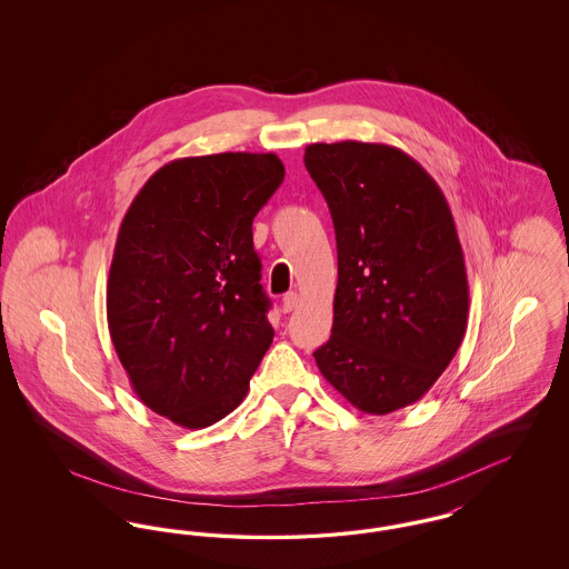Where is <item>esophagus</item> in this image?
Listing matches in <instances>:
<instances>
[{
	"instance_id": "1",
	"label": "esophagus",
	"mask_w": 569,
	"mask_h": 569,
	"mask_svg": "<svg viewBox=\"0 0 569 569\" xmlns=\"http://www.w3.org/2000/svg\"><path fill=\"white\" fill-rule=\"evenodd\" d=\"M298 302H300V297H298L297 292H288L283 300H281V311L283 313H290V311H295L298 307Z\"/></svg>"
}]
</instances>
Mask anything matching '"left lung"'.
Here are the masks:
<instances>
[{"label": "left lung", "instance_id": "1", "mask_svg": "<svg viewBox=\"0 0 569 569\" xmlns=\"http://www.w3.org/2000/svg\"><path fill=\"white\" fill-rule=\"evenodd\" d=\"M305 166L328 202L339 267L318 369L365 413L411 406L467 328L469 283L448 200L411 156L381 142H316Z\"/></svg>", "mask_w": 569, "mask_h": 569}]
</instances>
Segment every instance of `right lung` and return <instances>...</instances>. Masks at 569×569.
I'll return each instance as SVG.
<instances>
[{
  "label": "right lung",
  "mask_w": 569,
  "mask_h": 569,
  "mask_svg": "<svg viewBox=\"0 0 569 569\" xmlns=\"http://www.w3.org/2000/svg\"><path fill=\"white\" fill-rule=\"evenodd\" d=\"M274 153L163 163L136 193L110 262V339L138 399L186 429L241 406L274 330L251 223L283 181Z\"/></svg>",
  "instance_id": "add662e5"
}]
</instances>
